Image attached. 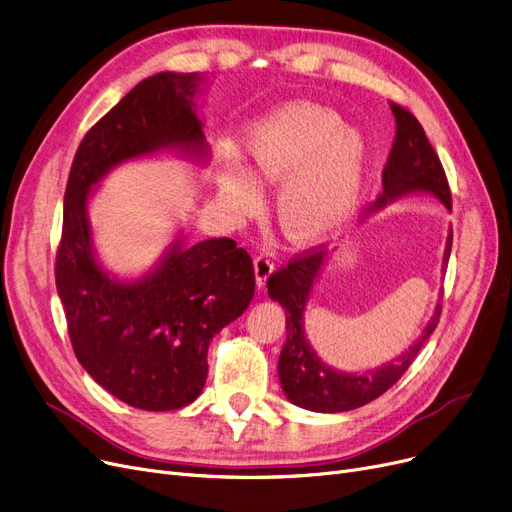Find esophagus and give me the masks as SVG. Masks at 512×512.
<instances>
[{
    "instance_id": "34e87169",
    "label": "esophagus",
    "mask_w": 512,
    "mask_h": 512,
    "mask_svg": "<svg viewBox=\"0 0 512 512\" xmlns=\"http://www.w3.org/2000/svg\"><path fill=\"white\" fill-rule=\"evenodd\" d=\"M273 269H275V264H273L271 254L260 252V254L254 258V273H256V285H258V287H262V285L266 283V279L271 277Z\"/></svg>"
}]
</instances>
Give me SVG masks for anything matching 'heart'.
Masks as SVG:
<instances>
[{
    "label": "heart",
    "instance_id": "1",
    "mask_svg": "<svg viewBox=\"0 0 512 512\" xmlns=\"http://www.w3.org/2000/svg\"><path fill=\"white\" fill-rule=\"evenodd\" d=\"M248 148L250 173L231 166L223 177L237 212L260 208V181L283 185L279 216L294 241H323L346 225L360 196L367 145L335 112L308 102L287 104L252 129Z\"/></svg>",
    "mask_w": 512,
    "mask_h": 512
}]
</instances>
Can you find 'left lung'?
<instances>
[{
    "instance_id": "1",
    "label": "left lung",
    "mask_w": 512,
    "mask_h": 512,
    "mask_svg": "<svg viewBox=\"0 0 512 512\" xmlns=\"http://www.w3.org/2000/svg\"><path fill=\"white\" fill-rule=\"evenodd\" d=\"M389 108L396 118V137L392 152L387 156V164L383 166V193L369 212L412 191H429L440 198L446 208H452V193L444 166L440 156L431 148L417 116L396 102H389ZM450 250L452 233L446 246V262L450 258ZM325 258L327 250L321 246L308 248L277 269L266 281V287H269V296L287 312V339L279 356V379L285 396L294 404L314 412H346L379 398L408 371L427 337L440 323L442 304H437L435 314L423 335L417 339V344L410 346L398 360L360 375L339 373L316 356L306 339L302 319L310 287Z\"/></svg>"
}]
</instances>
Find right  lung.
<instances>
[{
	"label": "right lung",
	"mask_w": 512,
	"mask_h": 512,
	"mask_svg": "<svg viewBox=\"0 0 512 512\" xmlns=\"http://www.w3.org/2000/svg\"><path fill=\"white\" fill-rule=\"evenodd\" d=\"M198 79L158 72L133 87L85 133L64 193L56 287L72 350L97 383L141 410H177L200 396L210 339L248 308L256 285L250 254L229 237L177 241L137 283L112 281L91 254V185L135 156L206 148L189 104Z\"/></svg>",
	"instance_id": "right-lung-1"
}]
</instances>
